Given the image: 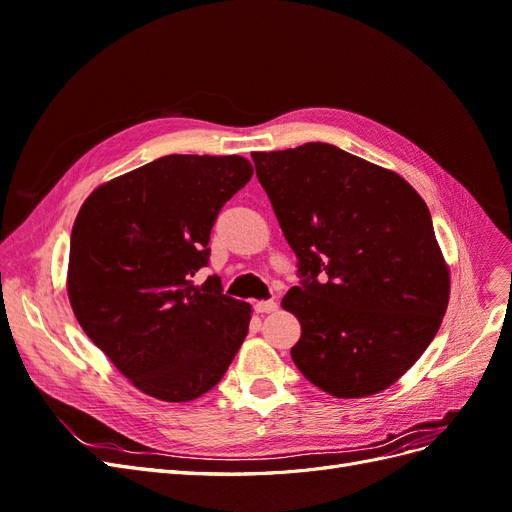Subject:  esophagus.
<instances>
[{
    "mask_svg": "<svg viewBox=\"0 0 512 512\" xmlns=\"http://www.w3.org/2000/svg\"><path fill=\"white\" fill-rule=\"evenodd\" d=\"M254 309H256L258 314H273L275 309H277V303L275 301H258L254 305Z\"/></svg>",
    "mask_w": 512,
    "mask_h": 512,
    "instance_id": "esophagus-1",
    "label": "esophagus"
}]
</instances>
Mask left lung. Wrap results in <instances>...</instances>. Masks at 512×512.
<instances>
[{"mask_svg": "<svg viewBox=\"0 0 512 512\" xmlns=\"http://www.w3.org/2000/svg\"><path fill=\"white\" fill-rule=\"evenodd\" d=\"M252 160L305 277L282 299L301 322L294 365L339 399L389 389L436 337L451 294L425 200L393 170L327 143Z\"/></svg>", "mask_w": 512, "mask_h": 512, "instance_id": "left-lung-1", "label": "left lung"}]
</instances>
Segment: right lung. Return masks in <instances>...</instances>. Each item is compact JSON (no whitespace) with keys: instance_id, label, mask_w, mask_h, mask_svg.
Listing matches in <instances>:
<instances>
[{"instance_id":"right-lung-1","label":"right lung","mask_w":512,"mask_h":512,"mask_svg":"<svg viewBox=\"0 0 512 512\" xmlns=\"http://www.w3.org/2000/svg\"><path fill=\"white\" fill-rule=\"evenodd\" d=\"M241 156H164L102 183L70 237L68 299L81 329L138 391L181 404L235 359L252 307L196 286L226 200L252 179Z\"/></svg>"}]
</instances>
